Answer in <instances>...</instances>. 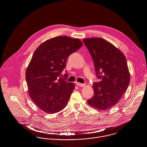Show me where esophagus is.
I'll use <instances>...</instances> for the list:
<instances>
[{
  "label": "esophagus",
  "mask_w": 147,
  "mask_h": 147,
  "mask_svg": "<svg viewBox=\"0 0 147 147\" xmlns=\"http://www.w3.org/2000/svg\"><path fill=\"white\" fill-rule=\"evenodd\" d=\"M76 84L78 86H82V87L84 86V85H85V84H82V83H78V82H76Z\"/></svg>",
  "instance_id": "esophagus-1"
}]
</instances>
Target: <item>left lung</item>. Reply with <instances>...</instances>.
<instances>
[{
  "instance_id": "8db88e82",
  "label": "left lung",
  "mask_w": 147,
  "mask_h": 147,
  "mask_svg": "<svg viewBox=\"0 0 147 147\" xmlns=\"http://www.w3.org/2000/svg\"><path fill=\"white\" fill-rule=\"evenodd\" d=\"M88 49L100 82L94 83V96L87 101L99 110L116 105L129 85L130 75L125 55L113 44L101 38L83 40Z\"/></svg>"
}]
</instances>
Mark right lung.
Wrapping results in <instances>:
<instances>
[{"mask_svg": "<svg viewBox=\"0 0 147 147\" xmlns=\"http://www.w3.org/2000/svg\"><path fill=\"white\" fill-rule=\"evenodd\" d=\"M82 45L79 39L58 36L42 43L33 53L25 78L30 97L45 113H58L67 104L75 84L60 75L68 57ZM64 75L68 77L67 72Z\"/></svg>", "mask_w": 147, "mask_h": 147, "instance_id": "obj_1", "label": "right lung"}]
</instances>
